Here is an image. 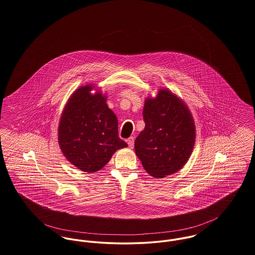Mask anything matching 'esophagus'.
<instances>
[{"instance_id":"34e87169","label":"esophagus","mask_w":255,"mask_h":255,"mask_svg":"<svg viewBox=\"0 0 255 255\" xmlns=\"http://www.w3.org/2000/svg\"><path fill=\"white\" fill-rule=\"evenodd\" d=\"M127 143H128V145H129L130 148H133V146H134V137H129V138L127 139Z\"/></svg>"}]
</instances>
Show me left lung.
Here are the masks:
<instances>
[{
    "mask_svg": "<svg viewBox=\"0 0 255 255\" xmlns=\"http://www.w3.org/2000/svg\"><path fill=\"white\" fill-rule=\"evenodd\" d=\"M144 129L135 140V151L145 171L165 177L181 169L195 142L194 121L185 104L167 89L146 99Z\"/></svg>",
    "mask_w": 255,
    "mask_h": 255,
    "instance_id": "1",
    "label": "left lung"
}]
</instances>
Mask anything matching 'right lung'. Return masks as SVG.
Segmentation results:
<instances>
[{"label": "right lung", "mask_w": 255, "mask_h": 255, "mask_svg": "<svg viewBox=\"0 0 255 255\" xmlns=\"http://www.w3.org/2000/svg\"><path fill=\"white\" fill-rule=\"evenodd\" d=\"M92 85L75 91L69 99L58 129L60 148L73 165L86 173L102 169L120 148L128 144L118 137V118L101 92Z\"/></svg>", "instance_id": "obj_1"}]
</instances>
